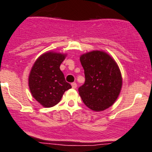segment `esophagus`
Wrapping results in <instances>:
<instances>
[{
    "label": "esophagus",
    "mask_w": 152,
    "mask_h": 152,
    "mask_svg": "<svg viewBox=\"0 0 152 152\" xmlns=\"http://www.w3.org/2000/svg\"><path fill=\"white\" fill-rule=\"evenodd\" d=\"M71 86H72L73 88H76V87H77V84L76 83H73L71 84Z\"/></svg>",
    "instance_id": "1"
}]
</instances>
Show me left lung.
Here are the masks:
<instances>
[{
	"label": "left lung",
	"mask_w": 152,
	"mask_h": 152,
	"mask_svg": "<svg viewBox=\"0 0 152 152\" xmlns=\"http://www.w3.org/2000/svg\"><path fill=\"white\" fill-rule=\"evenodd\" d=\"M85 83L79 88V95L88 108L102 111L111 106L122 87V77L117 64L104 51L93 50L83 54Z\"/></svg>",
	"instance_id": "left-lung-1"
}]
</instances>
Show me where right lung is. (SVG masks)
Wrapping results in <instances>:
<instances>
[{
	"instance_id": "obj_1",
	"label": "right lung",
	"mask_w": 152,
	"mask_h": 152,
	"mask_svg": "<svg viewBox=\"0 0 152 152\" xmlns=\"http://www.w3.org/2000/svg\"><path fill=\"white\" fill-rule=\"evenodd\" d=\"M65 54L47 52L37 59L30 72L28 86L37 102L45 107L59 103L64 93L72 88L60 69Z\"/></svg>"
}]
</instances>
